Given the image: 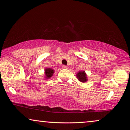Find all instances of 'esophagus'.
I'll list each match as a JSON object with an SVG mask.
<instances>
[{
    "label": "esophagus",
    "instance_id": "34e87169",
    "mask_svg": "<svg viewBox=\"0 0 130 130\" xmlns=\"http://www.w3.org/2000/svg\"><path fill=\"white\" fill-rule=\"evenodd\" d=\"M62 68H63V69H67V68H68V67L66 66H65V65H63V66H62Z\"/></svg>",
    "mask_w": 130,
    "mask_h": 130
}]
</instances>
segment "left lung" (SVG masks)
Listing matches in <instances>:
<instances>
[{
  "label": "left lung",
  "mask_w": 130,
  "mask_h": 130,
  "mask_svg": "<svg viewBox=\"0 0 130 130\" xmlns=\"http://www.w3.org/2000/svg\"><path fill=\"white\" fill-rule=\"evenodd\" d=\"M76 76H77L78 80H79L80 82H81L85 83L88 81L86 74L85 71H80V72H78L77 74H76Z\"/></svg>",
  "instance_id": "obj_1"
}]
</instances>
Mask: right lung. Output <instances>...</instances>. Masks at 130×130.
Returning <instances> with one entry per match:
<instances>
[{"mask_svg": "<svg viewBox=\"0 0 130 130\" xmlns=\"http://www.w3.org/2000/svg\"><path fill=\"white\" fill-rule=\"evenodd\" d=\"M54 70L51 68H46L45 69V75L46 79H50V78L52 77L54 73Z\"/></svg>", "mask_w": 130, "mask_h": 130, "instance_id": "1", "label": "right lung"}]
</instances>
